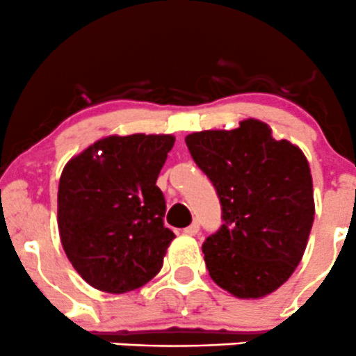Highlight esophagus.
I'll return each mask as SVG.
<instances>
[{"instance_id":"34e87169","label":"esophagus","mask_w":356,"mask_h":356,"mask_svg":"<svg viewBox=\"0 0 356 356\" xmlns=\"http://www.w3.org/2000/svg\"><path fill=\"white\" fill-rule=\"evenodd\" d=\"M197 232H199V222H193V225L182 229V233H184V235H189V236L197 235Z\"/></svg>"}]
</instances>
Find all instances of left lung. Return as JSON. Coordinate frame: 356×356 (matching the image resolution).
<instances>
[{"mask_svg": "<svg viewBox=\"0 0 356 356\" xmlns=\"http://www.w3.org/2000/svg\"><path fill=\"white\" fill-rule=\"evenodd\" d=\"M186 145L221 202V228L202 243L211 279L240 299L270 294L299 265L314 221L307 159L253 118Z\"/></svg>", "mask_w": 356, "mask_h": 356, "instance_id": "1", "label": "left lung"}]
</instances>
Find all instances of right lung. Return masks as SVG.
<instances>
[{
    "mask_svg": "<svg viewBox=\"0 0 356 356\" xmlns=\"http://www.w3.org/2000/svg\"><path fill=\"white\" fill-rule=\"evenodd\" d=\"M172 135H111L70 159L58 181L62 247L77 273L109 294L145 286L175 235L157 186Z\"/></svg>",
    "mask_w": 356,
    "mask_h": 356,
    "instance_id": "obj_1",
    "label": "right lung"
}]
</instances>
